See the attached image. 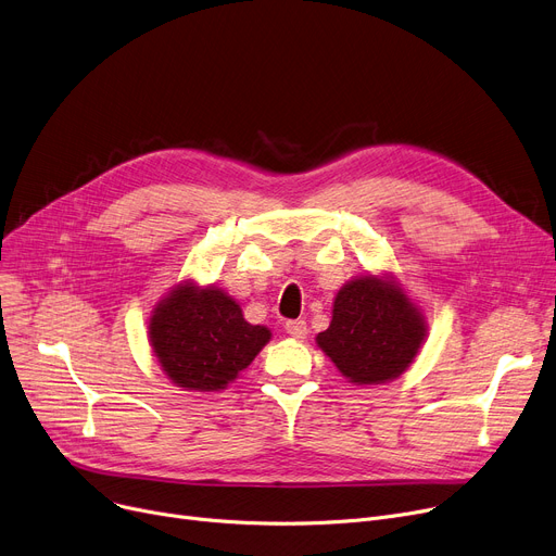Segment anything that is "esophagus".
Returning a JSON list of instances; mask_svg holds the SVG:
<instances>
[{"label": "esophagus", "instance_id": "1", "mask_svg": "<svg viewBox=\"0 0 556 556\" xmlns=\"http://www.w3.org/2000/svg\"><path fill=\"white\" fill-rule=\"evenodd\" d=\"M286 333L290 338H298V340H304L308 329H306V323L304 319H290V323H286Z\"/></svg>", "mask_w": 556, "mask_h": 556}]
</instances>
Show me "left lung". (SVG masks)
<instances>
[{"label":"left lung","mask_w":556,"mask_h":556,"mask_svg":"<svg viewBox=\"0 0 556 556\" xmlns=\"http://www.w3.org/2000/svg\"><path fill=\"white\" fill-rule=\"evenodd\" d=\"M426 331L421 311L392 277L363 275L338 290L331 325L315 340L349 383L378 386L413 365Z\"/></svg>","instance_id":"8db88e82"}]
</instances>
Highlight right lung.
<instances>
[{"mask_svg":"<svg viewBox=\"0 0 556 556\" xmlns=\"http://www.w3.org/2000/svg\"><path fill=\"white\" fill-rule=\"evenodd\" d=\"M270 329L245 323L220 288L180 283L155 306L149 340L170 381L193 392H220L270 342Z\"/></svg>","mask_w":556,"mask_h":556,"instance_id":"obj_1","label":"right lung"}]
</instances>
